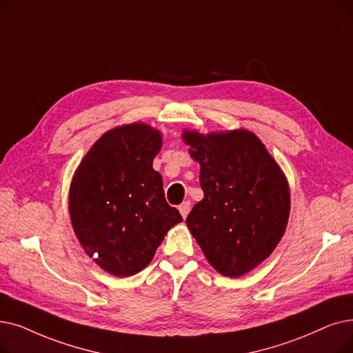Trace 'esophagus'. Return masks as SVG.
<instances>
[{
    "label": "esophagus",
    "mask_w": 353,
    "mask_h": 353,
    "mask_svg": "<svg viewBox=\"0 0 353 353\" xmlns=\"http://www.w3.org/2000/svg\"><path fill=\"white\" fill-rule=\"evenodd\" d=\"M179 210H180V213H181V216L186 219V216H188L189 212H190V202H189V201L183 202V203L179 206Z\"/></svg>",
    "instance_id": "esophagus-1"
}]
</instances>
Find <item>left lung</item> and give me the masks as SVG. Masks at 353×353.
Here are the masks:
<instances>
[{"instance_id":"obj_1","label":"left lung","mask_w":353,"mask_h":353,"mask_svg":"<svg viewBox=\"0 0 353 353\" xmlns=\"http://www.w3.org/2000/svg\"><path fill=\"white\" fill-rule=\"evenodd\" d=\"M183 141L201 164L203 199L186 223L209 264L236 279L267 259L285 232L287 179L265 145L248 130L199 134Z\"/></svg>"}]
</instances>
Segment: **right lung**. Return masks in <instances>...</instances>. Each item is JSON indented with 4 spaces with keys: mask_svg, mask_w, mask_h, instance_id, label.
<instances>
[{
    "mask_svg": "<svg viewBox=\"0 0 353 353\" xmlns=\"http://www.w3.org/2000/svg\"><path fill=\"white\" fill-rule=\"evenodd\" d=\"M161 132L143 122L106 131L76 168L69 190L73 231L106 272L130 277L144 270L181 214L165 202L152 168Z\"/></svg>",
    "mask_w": 353,
    "mask_h": 353,
    "instance_id": "right-lung-1",
    "label": "right lung"
}]
</instances>
